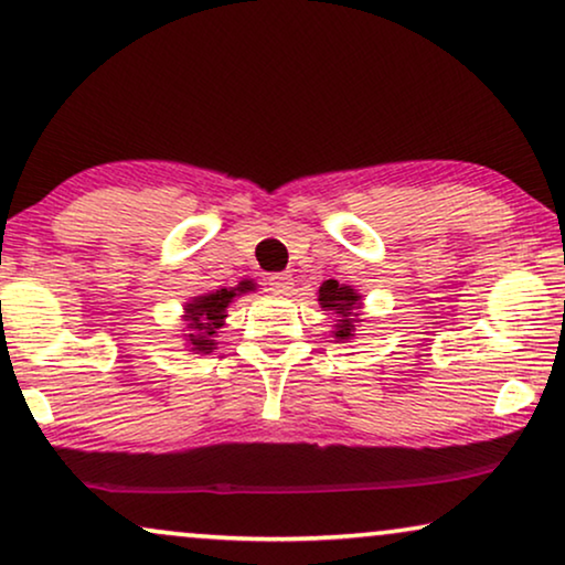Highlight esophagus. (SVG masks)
Instances as JSON below:
<instances>
[{
  "instance_id": "esophagus-1",
  "label": "esophagus",
  "mask_w": 565,
  "mask_h": 565,
  "mask_svg": "<svg viewBox=\"0 0 565 565\" xmlns=\"http://www.w3.org/2000/svg\"><path fill=\"white\" fill-rule=\"evenodd\" d=\"M267 290L273 292V296H288L292 290V277L285 275V273H275L267 277Z\"/></svg>"
}]
</instances>
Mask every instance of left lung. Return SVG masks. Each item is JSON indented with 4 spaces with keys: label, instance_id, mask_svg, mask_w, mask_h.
<instances>
[{
    "label": "left lung",
    "instance_id": "1",
    "mask_svg": "<svg viewBox=\"0 0 565 565\" xmlns=\"http://www.w3.org/2000/svg\"><path fill=\"white\" fill-rule=\"evenodd\" d=\"M319 300L323 311H337L342 319L337 323V337L339 339H350L352 329H354V319L352 311L358 308L360 296L354 292L350 285H339L337 280H327L319 288Z\"/></svg>",
    "mask_w": 565,
    "mask_h": 565
}]
</instances>
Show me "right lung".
Returning a JSON list of instances; mask_svg holds the SVG:
<instances>
[{"instance_id": "1", "label": "right lung", "mask_w": 565, "mask_h": 565, "mask_svg": "<svg viewBox=\"0 0 565 565\" xmlns=\"http://www.w3.org/2000/svg\"><path fill=\"white\" fill-rule=\"evenodd\" d=\"M254 290L252 280L238 282L236 288H221L215 292H207V296H200L188 303V344L192 352H211L215 350V337H218V329L223 327V319H226V308L231 300L242 292Z\"/></svg>"}]
</instances>
